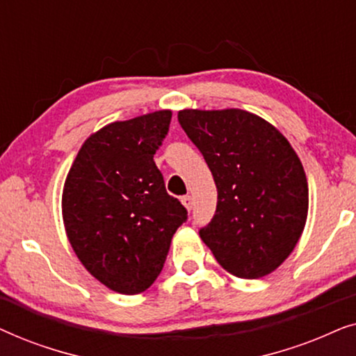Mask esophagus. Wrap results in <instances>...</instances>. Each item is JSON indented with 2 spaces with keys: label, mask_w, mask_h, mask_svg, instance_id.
Returning a JSON list of instances; mask_svg holds the SVG:
<instances>
[{
  "label": "esophagus",
  "mask_w": 356,
  "mask_h": 356,
  "mask_svg": "<svg viewBox=\"0 0 356 356\" xmlns=\"http://www.w3.org/2000/svg\"><path fill=\"white\" fill-rule=\"evenodd\" d=\"M181 202H183V206L188 209V211H191L193 209V197L191 196H183Z\"/></svg>",
  "instance_id": "1"
}]
</instances>
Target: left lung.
<instances>
[{"mask_svg":"<svg viewBox=\"0 0 356 356\" xmlns=\"http://www.w3.org/2000/svg\"><path fill=\"white\" fill-rule=\"evenodd\" d=\"M178 121L217 186L212 220L199 230L218 264L241 279L275 270L298 243L308 181L279 129L250 111L183 110Z\"/></svg>","mask_w":356,"mask_h":356,"instance_id":"1","label":"left lung"}]
</instances>
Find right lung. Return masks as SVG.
Here are the masks:
<instances>
[{
    "mask_svg": "<svg viewBox=\"0 0 356 356\" xmlns=\"http://www.w3.org/2000/svg\"><path fill=\"white\" fill-rule=\"evenodd\" d=\"M172 111L115 121L82 144L63 189V220L76 256L110 290H147L188 211L154 162Z\"/></svg>",
    "mask_w": 356,
    "mask_h": 356,
    "instance_id": "right-lung-1",
    "label": "right lung"
}]
</instances>
